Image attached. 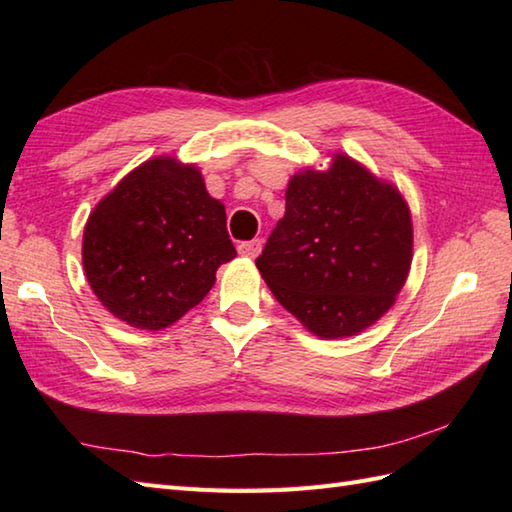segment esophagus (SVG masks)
Returning <instances> with one entry per match:
<instances>
[{
  "instance_id": "1",
  "label": "esophagus",
  "mask_w": 512,
  "mask_h": 512,
  "mask_svg": "<svg viewBox=\"0 0 512 512\" xmlns=\"http://www.w3.org/2000/svg\"><path fill=\"white\" fill-rule=\"evenodd\" d=\"M262 246H264L262 239H250V242H242V244H239L237 250H239V255H242V257L255 259L259 253H262Z\"/></svg>"
}]
</instances>
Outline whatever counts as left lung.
<instances>
[{
	"mask_svg": "<svg viewBox=\"0 0 512 512\" xmlns=\"http://www.w3.org/2000/svg\"><path fill=\"white\" fill-rule=\"evenodd\" d=\"M411 257V211L398 187L336 151L330 167L288 180L286 213L255 264L281 306L330 341L394 306Z\"/></svg>",
	"mask_w": 512,
	"mask_h": 512,
	"instance_id": "8db88e82",
	"label": "left lung"
}]
</instances>
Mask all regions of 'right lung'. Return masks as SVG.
Returning a JSON list of instances; mask_svg holds the SVG:
<instances>
[{
    "mask_svg": "<svg viewBox=\"0 0 512 512\" xmlns=\"http://www.w3.org/2000/svg\"><path fill=\"white\" fill-rule=\"evenodd\" d=\"M226 209L200 169L158 156L116 184L83 228V270L116 319L156 332L209 295L235 257Z\"/></svg>",
    "mask_w": 512,
    "mask_h": 512,
    "instance_id": "add662e5",
    "label": "right lung"
}]
</instances>
